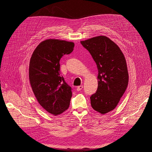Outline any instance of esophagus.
<instances>
[{"instance_id": "esophagus-1", "label": "esophagus", "mask_w": 152, "mask_h": 152, "mask_svg": "<svg viewBox=\"0 0 152 152\" xmlns=\"http://www.w3.org/2000/svg\"><path fill=\"white\" fill-rule=\"evenodd\" d=\"M82 88H83V86H78V87H77V90L78 91H80L81 89H82Z\"/></svg>"}]
</instances>
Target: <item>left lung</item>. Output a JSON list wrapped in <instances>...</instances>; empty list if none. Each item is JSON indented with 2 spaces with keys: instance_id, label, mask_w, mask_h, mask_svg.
Returning a JSON list of instances; mask_svg holds the SVG:
<instances>
[{
  "instance_id": "left-lung-1",
  "label": "left lung",
  "mask_w": 152,
  "mask_h": 152,
  "mask_svg": "<svg viewBox=\"0 0 152 152\" xmlns=\"http://www.w3.org/2000/svg\"><path fill=\"white\" fill-rule=\"evenodd\" d=\"M98 70V89L91 96V107L104 115L112 111L127 89L129 74L122 50L108 37L99 35L80 41Z\"/></svg>"
}]
</instances>
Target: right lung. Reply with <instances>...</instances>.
I'll list each match as a JSON object with an SVG mask.
<instances>
[{"label":"right lung","instance_id":"add662e5","mask_svg":"<svg viewBox=\"0 0 152 152\" xmlns=\"http://www.w3.org/2000/svg\"><path fill=\"white\" fill-rule=\"evenodd\" d=\"M74 43L59 39H47L35 49L29 65V80L39 103L54 115L68 108L72 88L61 75L59 61L70 54Z\"/></svg>","mask_w":152,"mask_h":152}]
</instances>
